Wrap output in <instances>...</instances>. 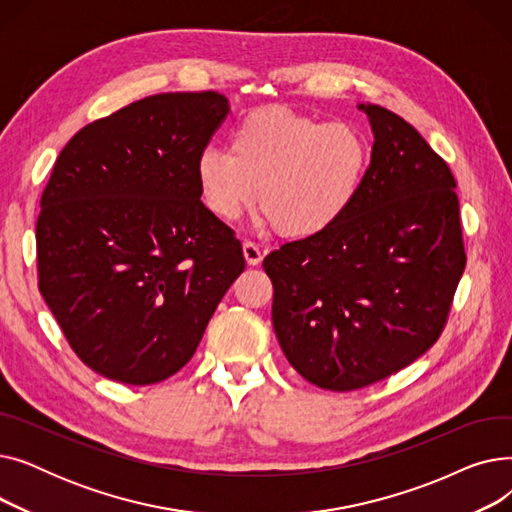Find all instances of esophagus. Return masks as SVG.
Wrapping results in <instances>:
<instances>
[{"label":"esophagus","instance_id":"esophagus-1","mask_svg":"<svg viewBox=\"0 0 512 512\" xmlns=\"http://www.w3.org/2000/svg\"><path fill=\"white\" fill-rule=\"evenodd\" d=\"M242 255H245L249 265H259L261 259H263V253L259 251V247L255 245V242H251V240L242 242Z\"/></svg>","mask_w":512,"mask_h":512}]
</instances>
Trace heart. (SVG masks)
<instances>
[{"label":"heart","mask_w":512,"mask_h":512,"mask_svg":"<svg viewBox=\"0 0 512 512\" xmlns=\"http://www.w3.org/2000/svg\"><path fill=\"white\" fill-rule=\"evenodd\" d=\"M369 164L371 147L357 126L263 105L232 128L230 149L199 153L195 174L215 218L236 220L259 199V226H276L290 240H311L353 209Z\"/></svg>","instance_id":"1"}]
</instances>
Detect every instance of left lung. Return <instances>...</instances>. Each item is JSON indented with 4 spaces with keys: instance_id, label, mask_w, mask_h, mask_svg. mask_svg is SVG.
I'll use <instances>...</instances> for the list:
<instances>
[{
    "instance_id": "1",
    "label": "left lung",
    "mask_w": 512,
    "mask_h": 512,
    "mask_svg": "<svg viewBox=\"0 0 512 512\" xmlns=\"http://www.w3.org/2000/svg\"><path fill=\"white\" fill-rule=\"evenodd\" d=\"M357 107L373 147L353 209L324 236L263 259L288 363L334 392L386 380L429 351L467 261L446 161L386 107Z\"/></svg>"
}]
</instances>
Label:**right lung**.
<instances>
[{
	"mask_svg": "<svg viewBox=\"0 0 512 512\" xmlns=\"http://www.w3.org/2000/svg\"><path fill=\"white\" fill-rule=\"evenodd\" d=\"M228 112L215 91L151 95L80 128L53 166L37 220L39 290L103 378L147 386L174 375L245 270L195 174Z\"/></svg>",
	"mask_w": 512,
	"mask_h": 512,
	"instance_id": "obj_1",
	"label": "right lung"
}]
</instances>
